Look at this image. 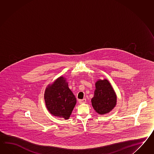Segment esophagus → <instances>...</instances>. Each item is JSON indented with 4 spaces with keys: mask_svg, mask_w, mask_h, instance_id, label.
<instances>
[{
    "mask_svg": "<svg viewBox=\"0 0 154 154\" xmlns=\"http://www.w3.org/2000/svg\"><path fill=\"white\" fill-rule=\"evenodd\" d=\"M86 102V100L85 98L82 99V100H79V104H83V103H85Z\"/></svg>",
    "mask_w": 154,
    "mask_h": 154,
    "instance_id": "1",
    "label": "esophagus"
}]
</instances>
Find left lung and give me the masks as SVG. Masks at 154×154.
Returning a JSON list of instances; mask_svg holds the SVG:
<instances>
[{
    "label": "left lung",
    "mask_w": 154,
    "mask_h": 154,
    "mask_svg": "<svg viewBox=\"0 0 154 154\" xmlns=\"http://www.w3.org/2000/svg\"><path fill=\"white\" fill-rule=\"evenodd\" d=\"M95 87L94 97L91 99L92 107L99 115L107 114L116 105V92L107 79H99Z\"/></svg>",
    "instance_id": "obj_1"
}]
</instances>
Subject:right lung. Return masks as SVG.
Listing matches in <instances>:
<instances>
[{
	"mask_svg": "<svg viewBox=\"0 0 154 154\" xmlns=\"http://www.w3.org/2000/svg\"><path fill=\"white\" fill-rule=\"evenodd\" d=\"M44 97L46 107L50 113L65 120L69 118L77 102L63 76H60L48 85Z\"/></svg>",
	"mask_w": 154,
	"mask_h": 154,
	"instance_id": "obj_1",
	"label": "right lung"
}]
</instances>
